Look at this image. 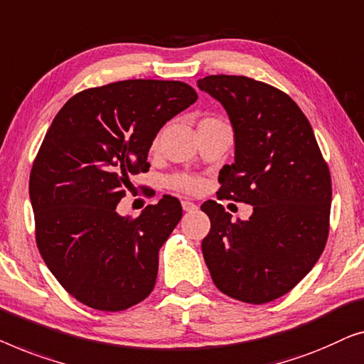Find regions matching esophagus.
<instances>
[{
	"label": "esophagus",
	"mask_w": 364,
	"mask_h": 364,
	"mask_svg": "<svg viewBox=\"0 0 364 364\" xmlns=\"http://www.w3.org/2000/svg\"><path fill=\"white\" fill-rule=\"evenodd\" d=\"M181 206L186 213H193V211H198V206L191 201H181Z\"/></svg>",
	"instance_id": "obj_1"
}]
</instances>
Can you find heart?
Instances as JSON below:
<instances>
[{
    "label": "heart",
    "mask_w": 364,
    "mask_h": 364,
    "mask_svg": "<svg viewBox=\"0 0 364 364\" xmlns=\"http://www.w3.org/2000/svg\"><path fill=\"white\" fill-rule=\"evenodd\" d=\"M218 122H224V120L219 119V117L208 115V117H204L201 122H199V125H201V124H218ZM158 146H160V133H158V135L153 138L151 151H155ZM168 186H170L171 189H175V191H180V193H184V194H198V193L203 191L204 180L201 176H196V175L176 173V175L168 178Z\"/></svg>",
    "instance_id": "heart-1"
}]
</instances>
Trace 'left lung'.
<instances>
[{
  "label": "left lung",
  "mask_w": 364,
  "mask_h": 364,
  "mask_svg": "<svg viewBox=\"0 0 364 364\" xmlns=\"http://www.w3.org/2000/svg\"><path fill=\"white\" fill-rule=\"evenodd\" d=\"M198 87L226 109L235 160L219 173L218 199L254 206L231 221L204 203L211 231L203 255L223 294L269 304L294 289L323 252L330 232L331 176L314 130L285 92L245 75H208Z\"/></svg>",
  "instance_id": "obj_1"
}]
</instances>
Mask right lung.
Instances as JSON below:
<instances>
[{"label": "right lung", "instance_id": "1", "mask_svg": "<svg viewBox=\"0 0 364 364\" xmlns=\"http://www.w3.org/2000/svg\"><path fill=\"white\" fill-rule=\"evenodd\" d=\"M198 94L180 80H122L65 102L29 176L36 244L58 282L90 309L120 311L151 294L158 250L183 216L165 196L138 218L115 208L145 173L153 138Z\"/></svg>", "mask_w": 364, "mask_h": 364}]
</instances>
